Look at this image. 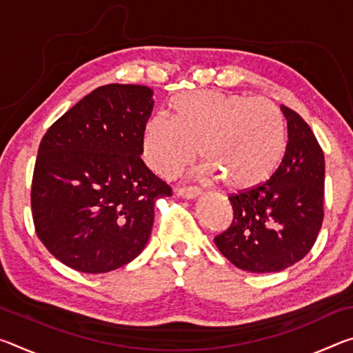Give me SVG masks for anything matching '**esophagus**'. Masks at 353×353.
<instances>
[{
    "label": "esophagus",
    "instance_id": "obj_1",
    "mask_svg": "<svg viewBox=\"0 0 353 353\" xmlns=\"http://www.w3.org/2000/svg\"><path fill=\"white\" fill-rule=\"evenodd\" d=\"M177 194L185 199H193L201 194V190L198 187H179Z\"/></svg>",
    "mask_w": 353,
    "mask_h": 353
}]
</instances>
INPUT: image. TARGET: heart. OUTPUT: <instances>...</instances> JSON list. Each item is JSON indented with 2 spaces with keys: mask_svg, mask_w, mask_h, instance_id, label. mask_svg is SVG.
I'll list each match as a JSON object with an SVG mask.
<instances>
[{
  "mask_svg": "<svg viewBox=\"0 0 353 353\" xmlns=\"http://www.w3.org/2000/svg\"><path fill=\"white\" fill-rule=\"evenodd\" d=\"M174 118L155 113L145 129V157L171 176L193 162L196 152L230 190L266 182L285 152V119L266 98L218 90L183 93L172 101Z\"/></svg>",
  "mask_w": 353,
  "mask_h": 353,
  "instance_id": "b5f03b06",
  "label": "heart"
}]
</instances>
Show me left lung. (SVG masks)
Returning a JSON list of instances; mask_svg holds the SVG:
<instances>
[{"label": "left lung", "mask_w": 353, "mask_h": 353, "mask_svg": "<svg viewBox=\"0 0 353 353\" xmlns=\"http://www.w3.org/2000/svg\"><path fill=\"white\" fill-rule=\"evenodd\" d=\"M288 141L270 181L229 196L234 221L214 244L232 265L249 272H279L305 256L324 219L325 160L303 118L286 105Z\"/></svg>", "instance_id": "obj_1"}]
</instances>
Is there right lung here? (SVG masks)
Returning a JSON list of instances; mask_svg holds the SVG:
<instances>
[{"label":"right lung","instance_id":"obj_1","mask_svg":"<svg viewBox=\"0 0 353 353\" xmlns=\"http://www.w3.org/2000/svg\"><path fill=\"white\" fill-rule=\"evenodd\" d=\"M154 92L109 83L46 130L34 166L35 232L59 261L101 274L139 256L151 235L155 201L172 190L140 155Z\"/></svg>","mask_w":353,"mask_h":353}]
</instances>
